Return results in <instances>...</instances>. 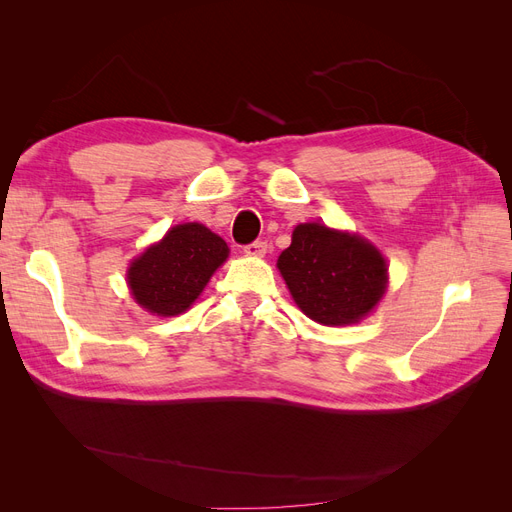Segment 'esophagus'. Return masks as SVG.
I'll list each match as a JSON object with an SVG mask.
<instances>
[{"label":"esophagus","mask_w":512,"mask_h":512,"mask_svg":"<svg viewBox=\"0 0 512 512\" xmlns=\"http://www.w3.org/2000/svg\"><path fill=\"white\" fill-rule=\"evenodd\" d=\"M243 252H245L247 256H256V258L265 256V254H267V241H254V243H250V245H245Z\"/></svg>","instance_id":"esophagus-1"}]
</instances>
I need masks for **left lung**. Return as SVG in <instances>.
Segmentation results:
<instances>
[{"label": "left lung", "instance_id": "obj_1", "mask_svg": "<svg viewBox=\"0 0 512 512\" xmlns=\"http://www.w3.org/2000/svg\"><path fill=\"white\" fill-rule=\"evenodd\" d=\"M292 299L320 324L359 322L386 290V262L365 239L322 224H301L277 258Z\"/></svg>", "mask_w": 512, "mask_h": 512}]
</instances>
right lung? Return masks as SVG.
<instances>
[{
    "instance_id": "add662e5",
    "label": "right lung",
    "mask_w": 512,
    "mask_h": 512,
    "mask_svg": "<svg viewBox=\"0 0 512 512\" xmlns=\"http://www.w3.org/2000/svg\"><path fill=\"white\" fill-rule=\"evenodd\" d=\"M228 256V245L203 224H179L132 262L128 284L138 305L158 316L188 309Z\"/></svg>"
}]
</instances>
